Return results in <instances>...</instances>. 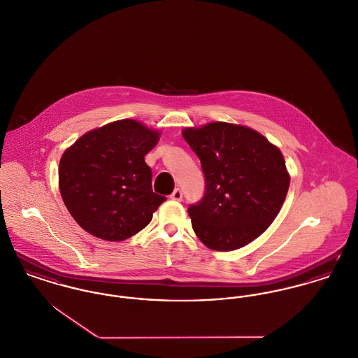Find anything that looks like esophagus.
I'll return each mask as SVG.
<instances>
[{
	"label": "esophagus",
	"instance_id": "1",
	"mask_svg": "<svg viewBox=\"0 0 358 358\" xmlns=\"http://www.w3.org/2000/svg\"><path fill=\"white\" fill-rule=\"evenodd\" d=\"M170 199L176 200V201H181L182 200V192H181V189L176 188V189L173 190V193L170 194Z\"/></svg>",
	"mask_w": 358,
	"mask_h": 358
}]
</instances>
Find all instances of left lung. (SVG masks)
<instances>
[{
    "label": "left lung",
    "mask_w": 358,
    "mask_h": 358,
    "mask_svg": "<svg viewBox=\"0 0 358 358\" xmlns=\"http://www.w3.org/2000/svg\"><path fill=\"white\" fill-rule=\"evenodd\" d=\"M182 136L206 177L203 199L188 208L193 231L217 252L249 245L287 197L289 174L281 151L252 128L224 122L185 128Z\"/></svg>",
    "instance_id": "obj_1"
}]
</instances>
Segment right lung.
Instances as JSON below:
<instances>
[{
  "mask_svg": "<svg viewBox=\"0 0 358 358\" xmlns=\"http://www.w3.org/2000/svg\"><path fill=\"white\" fill-rule=\"evenodd\" d=\"M159 132L131 119L92 129L59 162L64 206L85 231L110 242L143 230L166 200L151 188L145 155Z\"/></svg>",
  "mask_w": 358,
  "mask_h": 358,
  "instance_id": "1",
  "label": "right lung"
}]
</instances>
